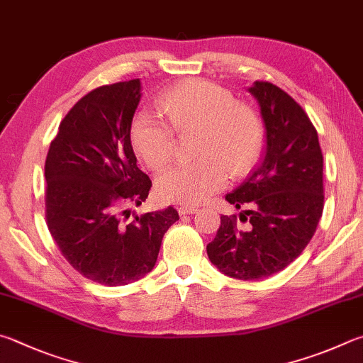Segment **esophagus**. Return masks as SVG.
I'll return each instance as SVG.
<instances>
[{"label": "esophagus", "instance_id": "obj_1", "mask_svg": "<svg viewBox=\"0 0 363 363\" xmlns=\"http://www.w3.org/2000/svg\"><path fill=\"white\" fill-rule=\"evenodd\" d=\"M196 209L195 206H179L177 208V213H179L181 216H189V214H195L196 213Z\"/></svg>", "mask_w": 363, "mask_h": 363}]
</instances>
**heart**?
Listing matches in <instances>:
<instances>
[{"label":"heart","mask_w":363,"mask_h":363,"mask_svg":"<svg viewBox=\"0 0 363 363\" xmlns=\"http://www.w3.org/2000/svg\"><path fill=\"white\" fill-rule=\"evenodd\" d=\"M168 118L141 111L130 125V143L136 155L150 169H160L174 154V132L199 131L194 163L168 168L157 179V192L169 203L194 206L225 187L233 177L252 168L263 146V125L259 114L235 101L232 91L203 79L176 84L160 98Z\"/></svg>","instance_id":"obj_1"}]
</instances>
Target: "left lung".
I'll use <instances>...</instances> for the list:
<instances>
[{
  "instance_id": "1",
  "label": "left lung",
  "mask_w": 363,
  "mask_h": 363,
  "mask_svg": "<svg viewBox=\"0 0 363 363\" xmlns=\"http://www.w3.org/2000/svg\"><path fill=\"white\" fill-rule=\"evenodd\" d=\"M260 106L265 147L259 164L225 200L236 216H222L208 257L220 273L255 281L284 269L311 241L324 209V157L318 131L291 95L269 82L249 87ZM248 217L246 218L245 216Z\"/></svg>"
}]
</instances>
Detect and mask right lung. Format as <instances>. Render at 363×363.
I'll use <instances>...</instances> for the list:
<instances>
[{"label": "right lung", "instance_id": "add662e5", "mask_svg": "<svg viewBox=\"0 0 363 363\" xmlns=\"http://www.w3.org/2000/svg\"><path fill=\"white\" fill-rule=\"evenodd\" d=\"M140 100V79L91 90L65 116L45 159L52 238L72 268L109 287L152 272L163 235L179 220L173 206L125 220V206H140L152 187L130 143Z\"/></svg>", "mask_w": 363, "mask_h": 363}]
</instances>
